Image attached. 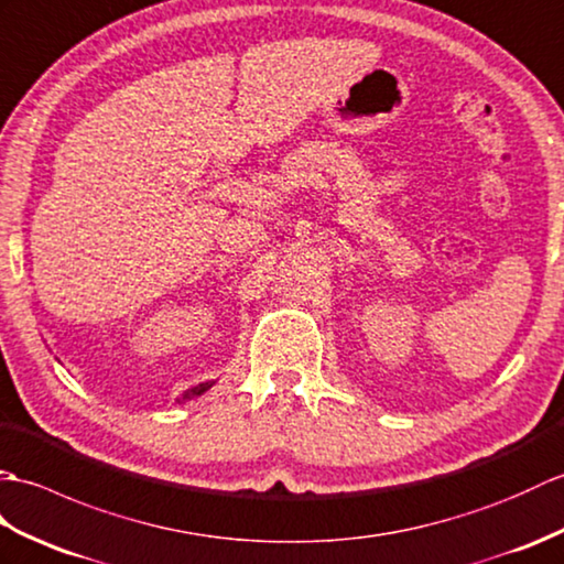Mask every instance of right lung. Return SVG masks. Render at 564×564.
<instances>
[{"mask_svg":"<svg viewBox=\"0 0 564 564\" xmlns=\"http://www.w3.org/2000/svg\"><path fill=\"white\" fill-rule=\"evenodd\" d=\"M212 386H215V381H205V383H199V386H195V388H187V391L183 393V400H191V398L203 395L205 391H209Z\"/></svg>","mask_w":564,"mask_h":564,"instance_id":"1","label":"right lung"}]
</instances>
